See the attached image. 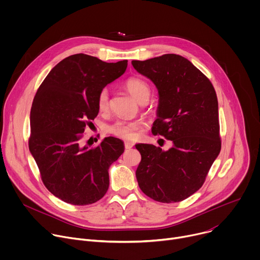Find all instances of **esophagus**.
<instances>
[{
	"mask_svg": "<svg viewBox=\"0 0 260 260\" xmlns=\"http://www.w3.org/2000/svg\"><path fill=\"white\" fill-rule=\"evenodd\" d=\"M124 147H125V149H131V148L134 147V143H132V142H124Z\"/></svg>",
	"mask_w": 260,
	"mask_h": 260,
	"instance_id": "obj_1",
	"label": "esophagus"
}]
</instances>
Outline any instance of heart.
<instances>
[{
    "instance_id": "obj_1",
    "label": "heart",
    "mask_w": 260,
    "mask_h": 260,
    "mask_svg": "<svg viewBox=\"0 0 260 260\" xmlns=\"http://www.w3.org/2000/svg\"><path fill=\"white\" fill-rule=\"evenodd\" d=\"M124 87L138 102L143 99H149L150 87L143 79L137 77L128 78L124 82ZM96 105L100 112H107L109 108V91L107 88H103L99 92ZM142 122L140 120H117L107 126V132L122 140L134 141L138 138Z\"/></svg>"
}]
</instances>
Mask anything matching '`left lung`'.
Returning a JSON list of instances; mask_svg holds the SVG:
<instances>
[{
    "label": "left lung",
    "mask_w": 260,
    "mask_h": 260,
    "mask_svg": "<svg viewBox=\"0 0 260 260\" xmlns=\"http://www.w3.org/2000/svg\"><path fill=\"white\" fill-rule=\"evenodd\" d=\"M132 64L158 90L152 134L173 143L167 151L151 144L136 145L142 156L136 171L139 187L156 202H181L203 186L220 153L215 89L197 67L178 54L133 60Z\"/></svg>",
    "instance_id": "1"
}]
</instances>
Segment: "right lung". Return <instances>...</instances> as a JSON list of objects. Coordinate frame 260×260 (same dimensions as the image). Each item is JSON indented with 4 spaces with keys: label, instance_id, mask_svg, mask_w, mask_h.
Segmentation results:
<instances>
[{
    "label": "right lung",
    "instance_id": "add662e5",
    "mask_svg": "<svg viewBox=\"0 0 260 260\" xmlns=\"http://www.w3.org/2000/svg\"><path fill=\"white\" fill-rule=\"evenodd\" d=\"M126 67V59L106 62L74 54L59 61L37 90L29 116V152L46 188L64 203L90 205L109 188V168L123 153V142L107 137L90 147L80 140L99 113V92Z\"/></svg>",
    "mask_w": 260,
    "mask_h": 260
}]
</instances>
